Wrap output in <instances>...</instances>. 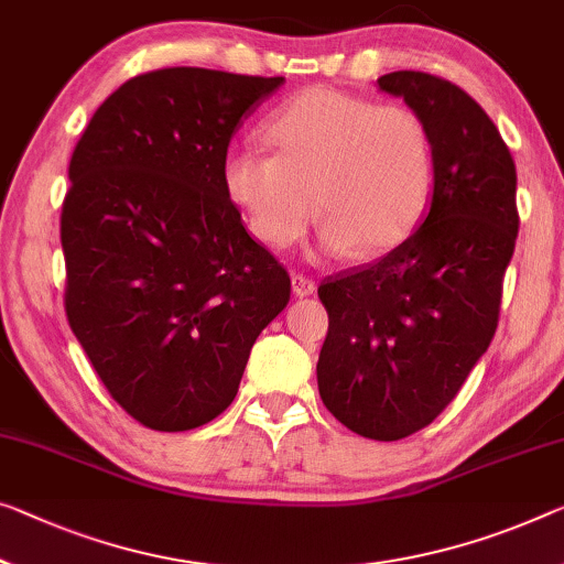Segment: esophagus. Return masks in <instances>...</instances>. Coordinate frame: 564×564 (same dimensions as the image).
<instances>
[{
	"instance_id": "esophagus-1",
	"label": "esophagus",
	"mask_w": 564,
	"mask_h": 564,
	"mask_svg": "<svg viewBox=\"0 0 564 564\" xmlns=\"http://www.w3.org/2000/svg\"><path fill=\"white\" fill-rule=\"evenodd\" d=\"M292 292L297 294V297H307V294L315 292V282L305 274H292Z\"/></svg>"
}]
</instances>
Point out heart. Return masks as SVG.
I'll return each instance as SVG.
<instances>
[{
	"mask_svg": "<svg viewBox=\"0 0 564 564\" xmlns=\"http://www.w3.org/2000/svg\"><path fill=\"white\" fill-rule=\"evenodd\" d=\"M264 138L274 153L229 151L221 181L267 247H292L317 212L325 254L378 257L401 245L426 209L431 135L411 108L315 85L274 112Z\"/></svg>",
	"mask_w": 564,
	"mask_h": 564,
	"instance_id": "heart-1",
	"label": "heart"
}]
</instances>
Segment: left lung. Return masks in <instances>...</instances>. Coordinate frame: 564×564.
<instances>
[{"mask_svg":"<svg viewBox=\"0 0 564 564\" xmlns=\"http://www.w3.org/2000/svg\"><path fill=\"white\" fill-rule=\"evenodd\" d=\"M378 85L429 128L431 206L403 245L317 288L330 319L317 388L345 429L398 441L454 401L497 333L519 229L517 169L497 126L458 85L415 70Z\"/></svg>","mask_w":564,"mask_h":564,"instance_id":"left-lung-1","label":"left lung"}]
</instances>
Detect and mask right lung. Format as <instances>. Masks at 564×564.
<instances>
[{
	"instance_id": "obj_1",
	"label": "right lung",
	"mask_w": 564,
	"mask_h": 564,
	"mask_svg": "<svg viewBox=\"0 0 564 564\" xmlns=\"http://www.w3.org/2000/svg\"><path fill=\"white\" fill-rule=\"evenodd\" d=\"M284 77L135 75L95 110L59 216L65 312L120 409L153 431L214 421L290 274L224 192L229 141Z\"/></svg>"
}]
</instances>
